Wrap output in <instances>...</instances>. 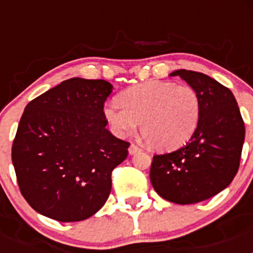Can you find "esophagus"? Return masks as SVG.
<instances>
[{
    "mask_svg": "<svg viewBox=\"0 0 253 253\" xmlns=\"http://www.w3.org/2000/svg\"><path fill=\"white\" fill-rule=\"evenodd\" d=\"M140 151H142V149L138 146H135V144H130V147H129V154H135Z\"/></svg>",
    "mask_w": 253,
    "mask_h": 253,
    "instance_id": "esophagus-1",
    "label": "esophagus"
}]
</instances>
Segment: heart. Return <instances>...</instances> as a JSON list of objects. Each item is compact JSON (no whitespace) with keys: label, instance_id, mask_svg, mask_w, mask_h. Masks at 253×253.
Segmentation results:
<instances>
[{"label":"heart","instance_id":"b5f03b06","mask_svg":"<svg viewBox=\"0 0 253 253\" xmlns=\"http://www.w3.org/2000/svg\"><path fill=\"white\" fill-rule=\"evenodd\" d=\"M119 101L104 106V118L119 137L140 130L158 151L182 147L195 134L200 122V99L193 87L169 81H148L129 87Z\"/></svg>","mask_w":253,"mask_h":253}]
</instances>
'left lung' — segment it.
<instances>
[{"instance_id": "left-lung-1", "label": "left lung", "mask_w": 253, "mask_h": 253, "mask_svg": "<svg viewBox=\"0 0 253 253\" xmlns=\"http://www.w3.org/2000/svg\"><path fill=\"white\" fill-rule=\"evenodd\" d=\"M178 76L198 92L200 122L186 146L156 154L151 166L152 186L175 204H195L229 186L240 167L245 123L233 93L214 78L177 69Z\"/></svg>"}]
</instances>
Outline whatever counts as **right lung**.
I'll list each match as a JSON object with an SVG mask.
<instances>
[{"label":"right lung","instance_id":"add662e5","mask_svg":"<svg viewBox=\"0 0 253 253\" xmlns=\"http://www.w3.org/2000/svg\"><path fill=\"white\" fill-rule=\"evenodd\" d=\"M111 91L104 80L75 77L26 105L11 156L20 191L38 213L80 222L106 203L111 172L129 147L106 129Z\"/></svg>","mask_w":253,"mask_h":253}]
</instances>
